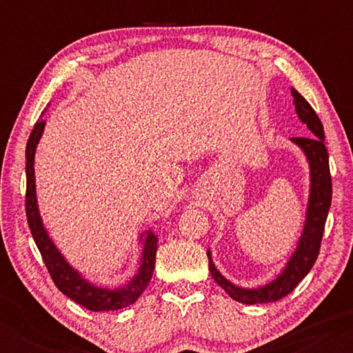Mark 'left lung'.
I'll return each instance as SVG.
<instances>
[{"mask_svg": "<svg viewBox=\"0 0 353 353\" xmlns=\"http://www.w3.org/2000/svg\"><path fill=\"white\" fill-rule=\"evenodd\" d=\"M295 111L302 123L307 124L309 131L312 132L307 137H292V141L302 151L305 152L307 159L310 164V199L309 208H307V221L303 228L302 237L299 241V247L295 250L290 261L287 262L285 269L282 274L275 279L274 282L267 283L259 289H241V287L230 283L228 279H224L221 272L214 267L209 257V270L222 289L228 292L234 301L242 303H267L275 302L279 299L289 295L299 282L310 272L315 261L319 257L320 244H322L323 229H325L327 214H329L330 202H332V177L329 168V152L325 148V134H323V125L320 123L317 112L314 108L307 103L299 91L292 89Z\"/></svg>", "mask_w": 353, "mask_h": 353, "instance_id": "8db88e82", "label": "left lung"}]
</instances>
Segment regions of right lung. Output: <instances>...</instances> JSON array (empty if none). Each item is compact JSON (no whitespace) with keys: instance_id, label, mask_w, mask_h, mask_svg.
<instances>
[{"instance_id":"right-lung-1","label":"right lung","mask_w":353,"mask_h":353,"mask_svg":"<svg viewBox=\"0 0 353 353\" xmlns=\"http://www.w3.org/2000/svg\"><path fill=\"white\" fill-rule=\"evenodd\" d=\"M46 121L39 119L34 124L31 131L30 139L26 144V217L28 225H30L31 234L38 245L39 252L50 272L52 282L66 297L74 301L84 309L92 312H108V310H119L124 307H129L134 303L139 295L144 292L148 283L151 282L154 267H156V250H157V236L152 232H145L148 236L144 239V250L143 259H141L139 272L128 285L121 289L109 290L99 289L92 283L84 281L81 275L76 272L72 267L68 264L51 242L50 236L43 228L41 217H39L38 204H36V188H34V151L39 143V137L43 134V129Z\"/></svg>"}]
</instances>
